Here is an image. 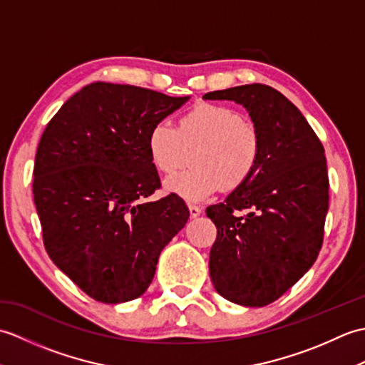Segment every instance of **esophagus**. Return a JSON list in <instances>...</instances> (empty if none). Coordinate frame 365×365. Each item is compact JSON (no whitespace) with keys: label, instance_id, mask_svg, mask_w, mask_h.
Listing matches in <instances>:
<instances>
[{"label":"esophagus","instance_id":"esophagus-1","mask_svg":"<svg viewBox=\"0 0 365 365\" xmlns=\"http://www.w3.org/2000/svg\"><path fill=\"white\" fill-rule=\"evenodd\" d=\"M188 210H190V216H191V218H196V216H199L200 213H202V210H200V207L192 205V204L188 205Z\"/></svg>","mask_w":365,"mask_h":365}]
</instances>
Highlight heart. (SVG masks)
<instances>
[{
  "mask_svg": "<svg viewBox=\"0 0 365 365\" xmlns=\"http://www.w3.org/2000/svg\"><path fill=\"white\" fill-rule=\"evenodd\" d=\"M147 150L161 174H173L191 153L192 166L169 177L165 187L188 200H202L250 180L262 157V135L234 108L202 102L180 115L177 128L165 120L155 123Z\"/></svg>",
  "mask_w": 365,
  "mask_h": 365,
  "instance_id": "heart-1",
  "label": "heart"
}]
</instances>
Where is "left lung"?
<instances>
[{
  "label": "left lung",
  "instance_id": "1",
  "mask_svg": "<svg viewBox=\"0 0 365 365\" xmlns=\"http://www.w3.org/2000/svg\"><path fill=\"white\" fill-rule=\"evenodd\" d=\"M204 97L243 105L262 135L252 177L205 210L218 232L212 282L235 304L267 306L304 276L322 250L329 202L323 144L298 108L267 84Z\"/></svg>",
  "mask_w": 365,
  "mask_h": 365
}]
</instances>
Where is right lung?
Returning a JSON list of instances; mask_svg holds the SVG:
<instances>
[{"instance_id":"1","label":"right lung","mask_w":365,"mask_h":365,"mask_svg":"<svg viewBox=\"0 0 365 365\" xmlns=\"http://www.w3.org/2000/svg\"><path fill=\"white\" fill-rule=\"evenodd\" d=\"M188 97L97 81L53 115L37 145L33 195L46 252L96 301L141 297L158 257L190 218L161 188L147 150L155 123Z\"/></svg>"}]
</instances>
